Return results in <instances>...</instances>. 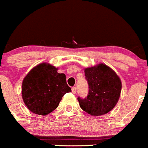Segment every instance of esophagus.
I'll return each instance as SVG.
<instances>
[{"label":"esophagus","instance_id":"obj_1","mask_svg":"<svg viewBox=\"0 0 148 148\" xmlns=\"http://www.w3.org/2000/svg\"><path fill=\"white\" fill-rule=\"evenodd\" d=\"M71 92H72V93L75 94L76 92H77V87H76V86H73V87H71Z\"/></svg>","mask_w":148,"mask_h":148}]
</instances>
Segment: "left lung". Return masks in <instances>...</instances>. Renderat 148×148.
<instances>
[{
  "label": "left lung",
  "instance_id": "left-lung-1",
  "mask_svg": "<svg viewBox=\"0 0 148 148\" xmlns=\"http://www.w3.org/2000/svg\"><path fill=\"white\" fill-rule=\"evenodd\" d=\"M89 93L84 99L79 97L80 107L88 114L100 116L111 111L119 100L122 83L115 72L104 64L84 69Z\"/></svg>",
  "mask_w": 148,
  "mask_h": 148
}]
</instances>
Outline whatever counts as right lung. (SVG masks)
<instances>
[{
    "mask_svg": "<svg viewBox=\"0 0 148 148\" xmlns=\"http://www.w3.org/2000/svg\"><path fill=\"white\" fill-rule=\"evenodd\" d=\"M71 92L64 74L49 64L33 68L23 79L22 97L28 110L39 115H46L59 106L64 95Z\"/></svg>",
    "mask_w": 148,
    "mask_h": 148,
    "instance_id": "1",
    "label": "right lung"
}]
</instances>
